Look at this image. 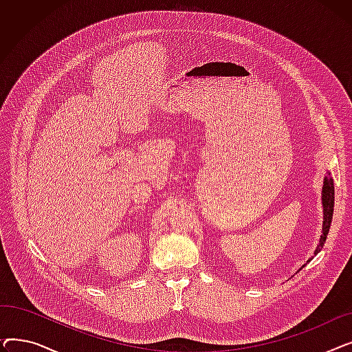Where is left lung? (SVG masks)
<instances>
[{
	"label": "left lung",
	"mask_w": 352,
	"mask_h": 352,
	"mask_svg": "<svg viewBox=\"0 0 352 352\" xmlns=\"http://www.w3.org/2000/svg\"><path fill=\"white\" fill-rule=\"evenodd\" d=\"M322 211H324V221H322V235L320 238V244L314 252V255H317L321 248L324 247V243L327 239V235L329 232V227H331V221H332V214H334V181L329 177L324 178V186H322ZM312 260V258H311ZM308 260V263L311 261Z\"/></svg>",
	"instance_id": "8db88e82"
}]
</instances>
